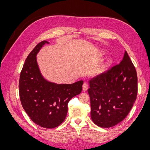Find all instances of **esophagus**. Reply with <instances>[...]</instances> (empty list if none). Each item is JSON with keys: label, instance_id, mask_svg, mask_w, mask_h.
Returning <instances> with one entry per match:
<instances>
[{"label": "esophagus", "instance_id": "1", "mask_svg": "<svg viewBox=\"0 0 150 150\" xmlns=\"http://www.w3.org/2000/svg\"><path fill=\"white\" fill-rule=\"evenodd\" d=\"M88 89V83H84V84L83 85V90L84 91H86Z\"/></svg>", "mask_w": 150, "mask_h": 150}]
</instances>
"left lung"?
I'll return each mask as SVG.
<instances>
[{
  "label": "left lung",
  "mask_w": 150,
  "mask_h": 150,
  "mask_svg": "<svg viewBox=\"0 0 150 150\" xmlns=\"http://www.w3.org/2000/svg\"><path fill=\"white\" fill-rule=\"evenodd\" d=\"M91 117L101 128H110L128 115L137 99V71L125 51L120 64L89 81Z\"/></svg>",
  "instance_id": "1"
}]
</instances>
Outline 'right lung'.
Instances as JSON below:
<instances>
[{
    "label": "right lung",
    "mask_w": 150,
    "mask_h": 150,
    "mask_svg": "<svg viewBox=\"0 0 150 150\" xmlns=\"http://www.w3.org/2000/svg\"><path fill=\"white\" fill-rule=\"evenodd\" d=\"M46 40L36 45L27 57L20 74L19 96L22 106L34 123L54 128L64 121L71 99L79 94L83 81L57 84L45 79L39 71L36 55Z\"/></svg>",
    "instance_id": "right-lung-1"
}]
</instances>
